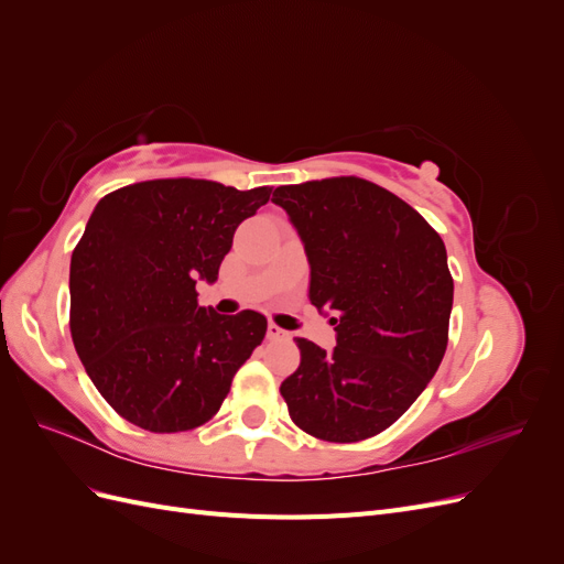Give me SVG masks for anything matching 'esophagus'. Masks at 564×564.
Listing matches in <instances>:
<instances>
[{
	"label": "esophagus",
	"mask_w": 564,
	"mask_h": 564,
	"mask_svg": "<svg viewBox=\"0 0 564 564\" xmlns=\"http://www.w3.org/2000/svg\"><path fill=\"white\" fill-rule=\"evenodd\" d=\"M268 338H289V332L280 329L275 322H268Z\"/></svg>",
	"instance_id": "esophagus-1"
}]
</instances>
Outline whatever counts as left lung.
<instances>
[{"instance_id":"left-lung-1","label":"left lung","mask_w":564,"mask_h":564,"mask_svg":"<svg viewBox=\"0 0 564 564\" xmlns=\"http://www.w3.org/2000/svg\"><path fill=\"white\" fill-rule=\"evenodd\" d=\"M311 263V303L329 311L334 352L296 338L301 365L280 386L289 416L327 442L395 423L445 357L454 280L442 237L386 187L336 176L280 185Z\"/></svg>"}]
</instances>
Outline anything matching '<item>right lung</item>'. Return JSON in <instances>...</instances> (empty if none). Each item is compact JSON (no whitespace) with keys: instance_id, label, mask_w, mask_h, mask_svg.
<instances>
[{"instance_id":"1","label":"right lung","mask_w":564,"mask_h":564,"mask_svg":"<svg viewBox=\"0 0 564 564\" xmlns=\"http://www.w3.org/2000/svg\"><path fill=\"white\" fill-rule=\"evenodd\" d=\"M272 187L204 178L124 185L96 204L70 261V332L89 379L115 412L150 433L207 423L261 346V313L197 303L232 235Z\"/></svg>"}]
</instances>
